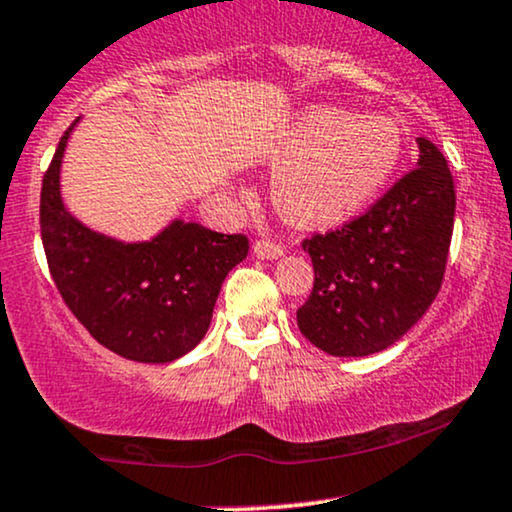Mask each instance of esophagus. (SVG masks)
Returning a JSON list of instances; mask_svg holds the SVG:
<instances>
[{"label": "esophagus", "instance_id": "esophagus-1", "mask_svg": "<svg viewBox=\"0 0 512 512\" xmlns=\"http://www.w3.org/2000/svg\"><path fill=\"white\" fill-rule=\"evenodd\" d=\"M252 250H255L257 260H279V257L283 255L281 245L272 243V240H257L255 248Z\"/></svg>", "mask_w": 512, "mask_h": 512}]
</instances>
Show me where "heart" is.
I'll return each mask as SVG.
<instances>
[{
	"instance_id": "heart-1",
	"label": "heart",
	"mask_w": 512,
	"mask_h": 512,
	"mask_svg": "<svg viewBox=\"0 0 512 512\" xmlns=\"http://www.w3.org/2000/svg\"><path fill=\"white\" fill-rule=\"evenodd\" d=\"M288 156L272 181L274 207L295 226H329L384 190L403 157V131L389 116L312 107L274 147V159Z\"/></svg>"
}]
</instances>
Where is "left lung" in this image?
<instances>
[{
    "label": "left lung",
    "instance_id": "obj_1",
    "mask_svg": "<svg viewBox=\"0 0 512 512\" xmlns=\"http://www.w3.org/2000/svg\"><path fill=\"white\" fill-rule=\"evenodd\" d=\"M417 169L367 214L305 240L315 286L298 310L312 346L336 357L381 353L424 317L443 281L455 219L446 157L417 138Z\"/></svg>",
    "mask_w": 512,
    "mask_h": 512
}]
</instances>
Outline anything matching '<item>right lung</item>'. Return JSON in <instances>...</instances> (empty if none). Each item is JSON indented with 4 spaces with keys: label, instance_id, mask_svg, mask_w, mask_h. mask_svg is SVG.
Returning a JSON list of instances; mask_svg holds the SVG:
<instances>
[{
    "label": "right lung",
    "instance_id": "1",
    "mask_svg": "<svg viewBox=\"0 0 512 512\" xmlns=\"http://www.w3.org/2000/svg\"><path fill=\"white\" fill-rule=\"evenodd\" d=\"M76 119L42 181L40 231L61 298L104 348L166 365L190 353L212 324L221 283L248 257V238L171 219L147 240L85 226L61 197V162Z\"/></svg>",
    "mask_w": 512,
    "mask_h": 512
}]
</instances>
